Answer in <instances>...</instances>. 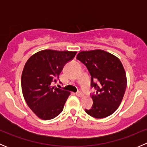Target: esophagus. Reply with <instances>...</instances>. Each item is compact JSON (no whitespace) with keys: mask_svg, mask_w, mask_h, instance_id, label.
<instances>
[{"mask_svg":"<svg viewBox=\"0 0 147 147\" xmlns=\"http://www.w3.org/2000/svg\"><path fill=\"white\" fill-rule=\"evenodd\" d=\"M76 95L78 96V97H83L84 94H83V93L81 92H78L76 93Z\"/></svg>","mask_w":147,"mask_h":147,"instance_id":"34e87169","label":"esophagus"}]
</instances>
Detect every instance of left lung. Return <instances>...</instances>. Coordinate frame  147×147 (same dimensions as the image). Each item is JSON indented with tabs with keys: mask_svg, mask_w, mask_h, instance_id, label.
<instances>
[{
	"mask_svg": "<svg viewBox=\"0 0 147 147\" xmlns=\"http://www.w3.org/2000/svg\"><path fill=\"white\" fill-rule=\"evenodd\" d=\"M77 59L87 67L91 75V85L97 90L91 96L92 109H85L92 117L101 119L112 115L122 101L127 84V75L121 61L102 50L81 51ZM98 81V84L94 82Z\"/></svg>",
	"mask_w": 147,
	"mask_h": 147,
	"instance_id": "obj_1",
	"label": "left lung"
}]
</instances>
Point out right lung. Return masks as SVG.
<instances>
[{
    "label": "right lung",
    "instance_id": "right-lung-1",
    "mask_svg": "<svg viewBox=\"0 0 147 147\" xmlns=\"http://www.w3.org/2000/svg\"><path fill=\"white\" fill-rule=\"evenodd\" d=\"M76 53L43 50L32 55L26 62L21 76L22 92L28 106L40 119H53L63 111L70 92L55 88L51 83L56 82L65 63Z\"/></svg>",
    "mask_w": 147,
    "mask_h": 147
}]
</instances>
